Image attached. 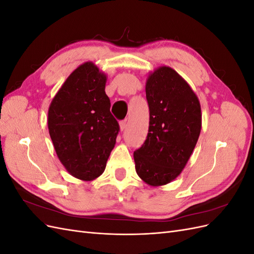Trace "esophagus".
<instances>
[{"label": "esophagus", "mask_w": 254, "mask_h": 254, "mask_svg": "<svg viewBox=\"0 0 254 254\" xmlns=\"http://www.w3.org/2000/svg\"><path fill=\"white\" fill-rule=\"evenodd\" d=\"M126 127H127L126 121H121V122H120V129H121V131H123V130H125Z\"/></svg>", "instance_id": "34e87169"}]
</instances>
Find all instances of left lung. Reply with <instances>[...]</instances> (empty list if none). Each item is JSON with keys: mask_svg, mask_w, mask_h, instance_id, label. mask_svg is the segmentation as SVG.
I'll use <instances>...</instances> for the list:
<instances>
[{"mask_svg": "<svg viewBox=\"0 0 254 254\" xmlns=\"http://www.w3.org/2000/svg\"><path fill=\"white\" fill-rule=\"evenodd\" d=\"M148 134L133 152L135 171L148 186L172 182L186 167L201 130V108L195 92L174 68L162 65L146 80Z\"/></svg>", "mask_w": 254, "mask_h": 254, "instance_id": "1", "label": "left lung"}]
</instances>
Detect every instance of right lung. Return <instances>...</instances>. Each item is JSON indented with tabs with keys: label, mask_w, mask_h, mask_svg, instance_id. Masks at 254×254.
<instances>
[{
	"label": "right lung",
	"mask_w": 254,
	"mask_h": 254,
	"mask_svg": "<svg viewBox=\"0 0 254 254\" xmlns=\"http://www.w3.org/2000/svg\"><path fill=\"white\" fill-rule=\"evenodd\" d=\"M107 75L88 61L70 74L52 99L48 127L68 174L82 181L101 176L120 131L105 92Z\"/></svg>",
	"instance_id": "obj_1"
}]
</instances>
